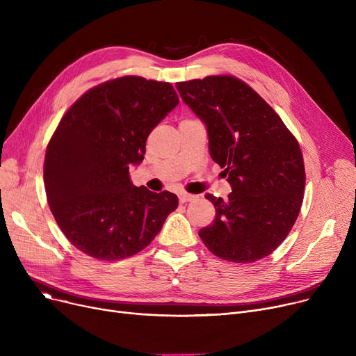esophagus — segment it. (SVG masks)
Masks as SVG:
<instances>
[{"mask_svg":"<svg viewBox=\"0 0 356 356\" xmlns=\"http://www.w3.org/2000/svg\"><path fill=\"white\" fill-rule=\"evenodd\" d=\"M195 199H196V196H195V195H189V193H180V195H179V200H180V203L192 202V200H195Z\"/></svg>","mask_w":356,"mask_h":356,"instance_id":"esophagus-1","label":"esophagus"}]
</instances>
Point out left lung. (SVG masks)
<instances>
[{
  "label": "left lung",
  "instance_id": "8db88e82",
  "mask_svg": "<svg viewBox=\"0 0 356 356\" xmlns=\"http://www.w3.org/2000/svg\"><path fill=\"white\" fill-rule=\"evenodd\" d=\"M183 102L207 125L209 153L223 168L228 199L207 193L216 215L199 231L208 250L232 263L270 255L291 231L305 193L297 140L277 112L245 82L207 76L177 82Z\"/></svg>",
  "mask_w": 356,
  "mask_h": 356
}]
</instances>
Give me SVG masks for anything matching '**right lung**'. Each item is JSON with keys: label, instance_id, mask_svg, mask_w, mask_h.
Here are the masks:
<instances>
[{"label": "right lung", "instance_id": "add662e5", "mask_svg": "<svg viewBox=\"0 0 356 356\" xmlns=\"http://www.w3.org/2000/svg\"><path fill=\"white\" fill-rule=\"evenodd\" d=\"M177 104L168 82L122 76L89 89L60 120L46 149L44 188L79 251L102 261L134 255L176 211L175 193L136 188L129 167L143 161L148 134Z\"/></svg>", "mask_w": 356, "mask_h": 356}]
</instances>
